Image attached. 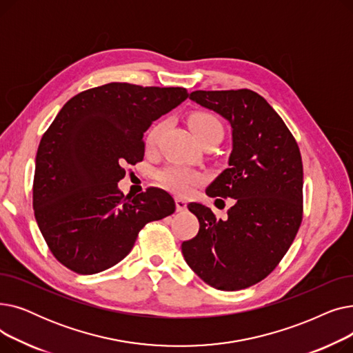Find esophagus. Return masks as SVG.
Returning a JSON list of instances; mask_svg holds the SVG:
<instances>
[{"label":"esophagus","mask_w":353,"mask_h":353,"mask_svg":"<svg viewBox=\"0 0 353 353\" xmlns=\"http://www.w3.org/2000/svg\"><path fill=\"white\" fill-rule=\"evenodd\" d=\"M186 208H188V201L183 200L181 197H177L176 199V210L177 212H184V210H186Z\"/></svg>","instance_id":"34e87169"}]
</instances>
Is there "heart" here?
Here are the masks:
<instances>
[{
	"label": "heart",
	"instance_id": "1",
	"mask_svg": "<svg viewBox=\"0 0 353 353\" xmlns=\"http://www.w3.org/2000/svg\"><path fill=\"white\" fill-rule=\"evenodd\" d=\"M190 128L196 139L201 143L210 137H221L223 136V124L212 113H205V111H200V113H194L189 120ZM165 127V121H160L156 125L152 127L150 132H148L145 137V147L153 148L157 145L163 132ZM159 181L163 184L165 189L172 190L173 193L188 196L190 194L199 184L205 181V174H201L189 167L173 164L167 165L165 169L160 170Z\"/></svg>",
	"mask_w": 353,
	"mask_h": 353
}]
</instances>
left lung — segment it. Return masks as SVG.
I'll list each match as a JSON object with an SVG mask.
<instances>
[{"mask_svg":"<svg viewBox=\"0 0 353 353\" xmlns=\"http://www.w3.org/2000/svg\"><path fill=\"white\" fill-rule=\"evenodd\" d=\"M190 100L232 127L229 169L206 189L232 197L225 220L190 203L196 237L181 243L190 269L214 289L240 290L261 282L282 261L302 221L303 165L296 140L272 105L243 90L193 91ZM220 200V199H219Z\"/></svg>","mask_w":353,"mask_h":353,"instance_id":"left-lung-1","label":"left lung"}]
</instances>
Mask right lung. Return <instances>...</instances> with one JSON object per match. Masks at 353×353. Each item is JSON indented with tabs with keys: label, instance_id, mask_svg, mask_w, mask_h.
<instances>
[{
	"label": "right lung",
	"instance_id": "right-lung-1",
	"mask_svg": "<svg viewBox=\"0 0 353 353\" xmlns=\"http://www.w3.org/2000/svg\"><path fill=\"white\" fill-rule=\"evenodd\" d=\"M189 97L181 87L110 83L70 99L44 133L35 157L32 208L60 263L80 274L103 272L133 249L152 220L174 213L173 197L148 189L124 197L123 165L144 157L153 121Z\"/></svg>",
	"mask_w": 353,
	"mask_h": 353
}]
</instances>
